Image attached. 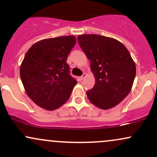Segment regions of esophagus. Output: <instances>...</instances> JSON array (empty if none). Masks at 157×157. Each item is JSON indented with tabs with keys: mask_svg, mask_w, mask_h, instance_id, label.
Instances as JSON below:
<instances>
[{
	"mask_svg": "<svg viewBox=\"0 0 157 157\" xmlns=\"http://www.w3.org/2000/svg\"><path fill=\"white\" fill-rule=\"evenodd\" d=\"M86 76H87V75H86V73H83V75H82L81 77H80V80H82Z\"/></svg>",
	"mask_w": 157,
	"mask_h": 157,
	"instance_id": "esophagus-1",
	"label": "esophagus"
}]
</instances>
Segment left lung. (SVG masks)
Returning a JSON list of instances; mask_svg holds the SVG:
<instances>
[{
    "label": "left lung",
    "instance_id": "1",
    "mask_svg": "<svg viewBox=\"0 0 157 157\" xmlns=\"http://www.w3.org/2000/svg\"><path fill=\"white\" fill-rule=\"evenodd\" d=\"M90 60L94 86L86 91L97 107L107 110L117 105L131 91L136 76V65L128 50L116 39L99 35L77 37Z\"/></svg>",
    "mask_w": 157,
    "mask_h": 157
}]
</instances>
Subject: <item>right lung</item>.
I'll return each mask as SVG.
<instances>
[{
	"mask_svg": "<svg viewBox=\"0 0 157 157\" xmlns=\"http://www.w3.org/2000/svg\"><path fill=\"white\" fill-rule=\"evenodd\" d=\"M76 37L62 36L41 40L26 52L20 68L25 91L36 105L53 111L68 100L77 81L66 63Z\"/></svg>",
	"mask_w": 157,
	"mask_h": 157,
	"instance_id": "add662e5",
	"label": "right lung"
}]
</instances>
